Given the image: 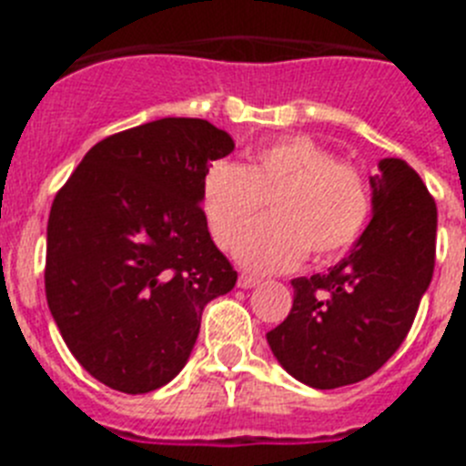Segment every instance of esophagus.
<instances>
[{
	"instance_id": "obj_1",
	"label": "esophagus",
	"mask_w": 466,
	"mask_h": 466,
	"mask_svg": "<svg viewBox=\"0 0 466 466\" xmlns=\"http://www.w3.org/2000/svg\"><path fill=\"white\" fill-rule=\"evenodd\" d=\"M258 282H261V279L247 273H242L240 278H238V287H240V289H252V287H257Z\"/></svg>"
}]
</instances>
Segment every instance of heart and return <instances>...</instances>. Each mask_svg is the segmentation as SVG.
<instances>
[{"label": "heart", "mask_w": 466, "mask_h": 466, "mask_svg": "<svg viewBox=\"0 0 466 466\" xmlns=\"http://www.w3.org/2000/svg\"><path fill=\"white\" fill-rule=\"evenodd\" d=\"M268 203L270 219L238 245L247 268L284 270L300 261H327L361 236L371 191L357 166L310 137H284L258 147L245 167L217 160L200 187V205L214 242L228 249Z\"/></svg>", "instance_id": "1"}]
</instances>
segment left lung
Wrapping results in <instances>:
<instances>
[{"label":"left lung","mask_w":466,"mask_h":466,"mask_svg":"<svg viewBox=\"0 0 466 466\" xmlns=\"http://www.w3.org/2000/svg\"><path fill=\"white\" fill-rule=\"evenodd\" d=\"M378 167L373 219L357 245L329 273L291 279L294 306L266 333L279 364L317 390L373 376L409 336L434 273V198L409 163Z\"/></svg>","instance_id":"left-lung-1"}]
</instances>
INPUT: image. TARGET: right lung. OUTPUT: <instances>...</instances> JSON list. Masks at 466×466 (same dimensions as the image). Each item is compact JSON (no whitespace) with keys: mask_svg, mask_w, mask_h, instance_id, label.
<instances>
[{"mask_svg":"<svg viewBox=\"0 0 466 466\" xmlns=\"http://www.w3.org/2000/svg\"><path fill=\"white\" fill-rule=\"evenodd\" d=\"M233 147L203 118H160L95 144L56 193L46 300L69 352L102 385H167L203 308L236 287L200 208L209 163Z\"/></svg>","mask_w":466,"mask_h":466,"instance_id":"obj_1","label":"right lung"}]
</instances>
